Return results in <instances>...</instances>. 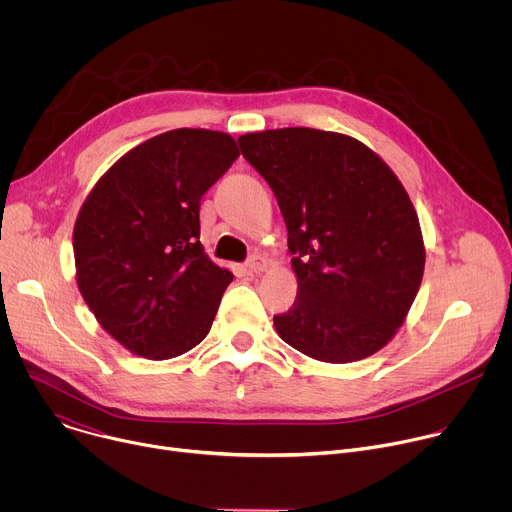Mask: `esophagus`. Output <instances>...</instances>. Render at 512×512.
Wrapping results in <instances>:
<instances>
[{"label":"esophagus","mask_w":512,"mask_h":512,"mask_svg":"<svg viewBox=\"0 0 512 512\" xmlns=\"http://www.w3.org/2000/svg\"><path fill=\"white\" fill-rule=\"evenodd\" d=\"M265 267H267V261H265L261 255H253V257L245 263V269H247L249 273H261V271H265Z\"/></svg>","instance_id":"34e87169"}]
</instances>
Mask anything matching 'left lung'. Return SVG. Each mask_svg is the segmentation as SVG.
Segmentation results:
<instances>
[{
	"label": "left lung",
	"instance_id": "1",
	"mask_svg": "<svg viewBox=\"0 0 512 512\" xmlns=\"http://www.w3.org/2000/svg\"><path fill=\"white\" fill-rule=\"evenodd\" d=\"M287 227L298 298L273 318L289 346L324 362L381 350L423 277L417 212L391 168L354 137L283 127L239 137Z\"/></svg>",
	"mask_w": 512,
	"mask_h": 512
}]
</instances>
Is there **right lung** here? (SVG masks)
<instances>
[{
    "instance_id": "obj_1",
    "label": "right lung",
    "mask_w": 512,
    "mask_h": 512,
    "mask_svg": "<svg viewBox=\"0 0 512 512\" xmlns=\"http://www.w3.org/2000/svg\"><path fill=\"white\" fill-rule=\"evenodd\" d=\"M239 158L229 133L174 129L115 162L75 223L81 294L133 354L166 360L208 334L233 281L200 245V200Z\"/></svg>"
}]
</instances>
